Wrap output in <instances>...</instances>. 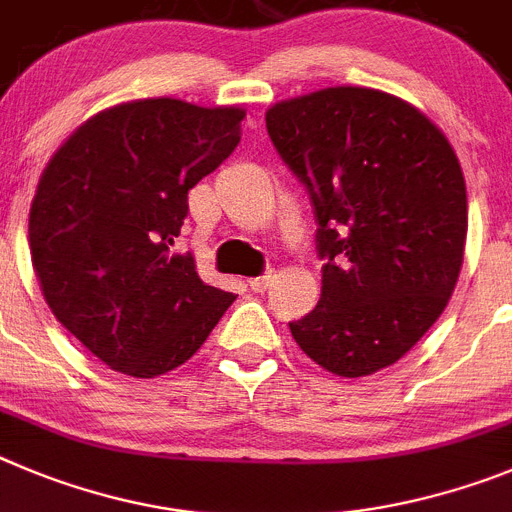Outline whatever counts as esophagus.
<instances>
[{
    "instance_id": "obj_1",
    "label": "esophagus",
    "mask_w": 512,
    "mask_h": 512,
    "mask_svg": "<svg viewBox=\"0 0 512 512\" xmlns=\"http://www.w3.org/2000/svg\"><path fill=\"white\" fill-rule=\"evenodd\" d=\"M270 280H273V273L257 275V278L250 280V288L255 290V293H262V290H267V285H270Z\"/></svg>"
}]
</instances>
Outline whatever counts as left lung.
<instances>
[{"label": "left lung", "mask_w": 512, "mask_h": 512, "mask_svg": "<svg viewBox=\"0 0 512 512\" xmlns=\"http://www.w3.org/2000/svg\"><path fill=\"white\" fill-rule=\"evenodd\" d=\"M267 135L316 216L321 298L290 321L324 370L393 365L449 303L464 260L467 186L444 132L416 107L359 86L280 101Z\"/></svg>", "instance_id": "left-lung-1"}]
</instances>
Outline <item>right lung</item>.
<instances>
[{"label": "right lung", "instance_id": "right-lung-1", "mask_svg": "<svg viewBox=\"0 0 512 512\" xmlns=\"http://www.w3.org/2000/svg\"><path fill=\"white\" fill-rule=\"evenodd\" d=\"M242 119L237 107L130 101L81 124L43 170L32 267L55 319L112 370H176L232 306L173 242L188 191L234 153Z\"/></svg>", "mask_w": 512, "mask_h": 512}]
</instances>
